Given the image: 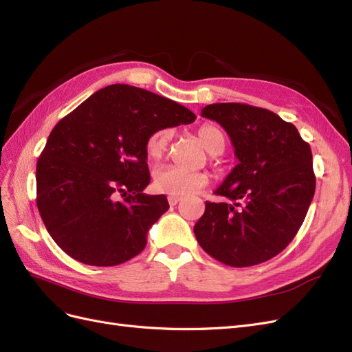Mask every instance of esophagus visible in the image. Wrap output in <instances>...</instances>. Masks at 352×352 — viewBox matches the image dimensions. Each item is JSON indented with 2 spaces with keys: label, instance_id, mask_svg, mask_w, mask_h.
Here are the masks:
<instances>
[{
  "label": "esophagus",
  "instance_id": "1",
  "mask_svg": "<svg viewBox=\"0 0 352 352\" xmlns=\"http://www.w3.org/2000/svg\"><path fill=\"white\" fill-rule=\"evenodd\" d=\"M167 199H168V204H170V206H176L177 202L180 201V197H173V195H170Z\"/></svg>",
  "mask_w": 352,
  "mask_h": 352
}]
</instances>
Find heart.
I'll return each mask as SVG.
<instances>
[{"instance_id": "1", "label": "heart", "mask_w": 352, "mask_h": 352, "mask_svg": "<svg viewBox=\"0 0 352 352\" xmlns=\"http://www.w3.org/2000/svg\"><path fill=\"white\" fill-rule=\"evenodd\" d=\"M172 129H160L148 136L145 150L151 160L162 158L172 140ZM198 138L206 150L211 154L216 148L225 146L223 133L214 126H201L198 129ZM208 182L207 175L201 172H188L176 166H162L158 167L153 176V185L157 190L173 197H182L197 192L198 189L204 188Z\"/></svg>"}]
</instances>
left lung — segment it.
I'll return each instance as SVG.
<instances>
[{"label":"left lung","instance_id":"obj_1","mask_svg":"<svg viewBox=\"0 0 352 352\" xmlns=\"http://www.w3.org/2000/svg\"><path fill=\"white\" fill-rule=\"evenodd\" d=\"M201 116L217 122L239 163L194 226L201 248L232 267H250L282 252L300 230L316 190L313 154L298 129L265 109L210 104Z\"/></svg>","mask_w":352,"mask_h":352}]
</instances>
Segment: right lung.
I'll return each mask as SVG.
<instances>
[{"mask_svg": "<svg viewBox=\"0 0 352 352\" xmlns=\"http://www.w3.org/2000/svg\"><path fill=\"white\" fill-rule=\"evenodd\" d=\"M195 119L184 105L122 83L63 117L36 164V206L58 247L98 267L140 254L168 210L166 195L142 192L151 180L148 136Z\"/></svg>", "mask_w": 352, "mask_h": 352, "instance_id": "add662e5", "label": "right lung"}]
</instances>
